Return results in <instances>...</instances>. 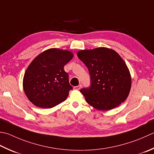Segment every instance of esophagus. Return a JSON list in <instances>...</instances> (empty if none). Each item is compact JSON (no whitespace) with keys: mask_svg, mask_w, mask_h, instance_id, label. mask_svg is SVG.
<instances>
[{"mask_svg":"<svg viewBox=\"0 0 154 154\" xmlns=\"http://www.w3.org/2000/svg\"><path fill=\"white\" fill-rule=\"evenodd\" d=\"M73 88L75 90H79L81 88V85H77V86H75Z\"/></svg>","mask_w":154,"mask_h":154,"instance_id":"1","label":"esophagus"}]
</instances>
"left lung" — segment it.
<instances>
[{"label": "left lung", "mask_w": 154, "mask_h": 154, "mask_svg": "<svg viewBox=\"0 0 154 154\" xmlns=\"http://www.w3.org/2000/svg\"><path fill=\"white\" fill-rule=\"evenodd\" d=\"M77 57L89 70L91 84L80 92L95 109L107 111L124 101L131 89L130 73L115 51L105 47L82 50Z\"/></svg>", "instance_id": "left-lung-1"}]
</instances>
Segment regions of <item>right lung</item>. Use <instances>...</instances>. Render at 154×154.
<instances>
[{
    "label": "right lung",
    "mask_w": 154,
    "mask_h": 154,
    "mask_svg": "<svg viewBox=\"0 0 154 154\" xmlns=\"http://www.w3.org/2000/svg\"><path fill=\"white\" fill-rule=\"evenodd\" d=\"M73 57L70 51L50 49L33 60L23 78V89L30 101L38 107L51 108L67 99L73 87L64 66Z\"/></svg>",
    "instance_id": "obj_1"
}]
</instances>
